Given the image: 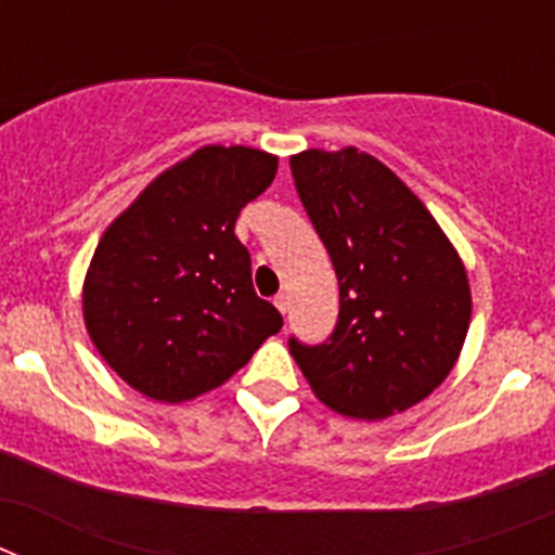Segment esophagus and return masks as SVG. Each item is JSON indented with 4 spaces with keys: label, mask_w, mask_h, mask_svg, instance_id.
Returning a JSON list of instances; mask_svg holds the SVG:
<instances>
[{
    "label": "esophagus",
    "mask_w": 555,
    "mask_h": 555,
    "mask_svg": "<svg viewBox=\"0 0 555 555\" xmlns=\"http://www.w3.org/2000/svg\"><path fill=\"white\" fill-rule=\"evenodd\" d=\"M274 306H278V311H281V313H286L288 311V297H286V294H278V297H274Z\"/></svg>",
    "instance_id": "obj_1"
}]
</instances>
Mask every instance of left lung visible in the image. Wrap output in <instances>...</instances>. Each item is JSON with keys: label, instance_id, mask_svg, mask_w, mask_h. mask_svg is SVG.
<instances>
[{"label": "left lung", "instance_id": "left-lung-1", "mask_svg": "<svg viewBox=\"0 0 555 555\" xmlns=\"http://www.w3.org/2000/svg\"><path fill=\"white\" fill-rule=\"evenodd\" d=\"M288 164L338 278L327 341L292 336L288 350L338 414H400L459 361L473 317L467 269L414 191L366 152L306 150Z\"/></svg>", "mask_w": 555, "mask_h": 555}]
</instances>
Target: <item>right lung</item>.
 I'll return each mask as SVG.
<instances>
[{"label": "right lung", "instance_id": "1", "mask_svg": "<svg viewBox=\"0 0 555 555\" xmlns=\"http://www.w3.org/2000/svg\"><path fill=\"white\" fill-rule=\"evenodd\" d=\"M278 158L203 146L166 169L102 233L82 283L88 336L116 375L158 403L217 389L283 327L253 288L233 228Z\"/></svg>", "mask_w": 555, "mask_h": 555}]
</instances>
